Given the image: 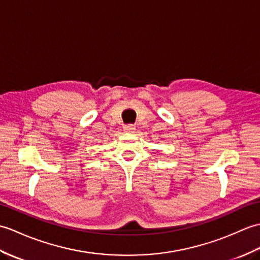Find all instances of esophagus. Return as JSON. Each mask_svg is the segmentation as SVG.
Segmentation results:
<instances>
[{
    "label": "esophagus",
    "instance_id": "esophagus-1",
    "mask_svg": "<svg viewBox=\"0 0 260 260\" xmlns=\"http://www.w3.org/2000/svg\"><path fill=\"white\" fill-rule=\"evenodd\" d=\"M123 129H124L125 132H135V130H136L135 125H132V124H126V125H124Z\"/></svg>",
    "mask_w": 260,
    "mask_h": 260
}]
</instances>
